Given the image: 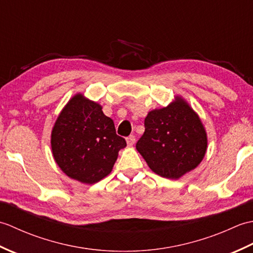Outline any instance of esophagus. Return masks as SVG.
<instances>
[{
  "mask_svg": "<svg viewBox=\"0 0 253 253\" xmlns=\"http://www.w3.org/2000/svg\"><path fill=\"white\" fill-rule=\"evenodd\" d=\"M126 141H127L128 146H132V144L136 141V138H135V136H129V137H127Z\"/></svg>",
  "mask_w": 253,
  "mask_h": 253,
  "instance_id": "esophagus-1",
  "label": "esophagus"
}]
</instances>
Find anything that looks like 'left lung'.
I'll use <instances>...</instances> for the list:
<instances>
[{"label": "left lung", "mask_w": 253, "mask_h": 253, "mask_svg": "<svg viewBox=\"0 0 253 253\" xmlns=\"http://www.w3.org/2000/svg\"><path fill=\"white\" fill-rule=\"evenodd\" d=\"M144 127L136 149L155 174L178 179L202 162L208 149L206 128L182 96L150 111Z\"/></svg>", "instance_id": "1"}]
</instances>
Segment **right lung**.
Returning a JSON list of instances; mask_svg holds the SVG:
<instances>
[{
    "mask_svg": "<svg viewBox=\"0 0 253 253\" xmlns=\"http://www.w3.org/2000/svg\"><path fill=\"white\" fill-rule=\"evenodd\" d=\"M125 139L102 106L76 93L63 107L51 132L52 154L69 178L92 185L109 175Z\"/></svg>",
    "mask_w": 253,
    "mask_h": 253,
    "instance_id": "right-lung-1",
    "label": "right lung"
}]
</instances>
